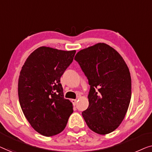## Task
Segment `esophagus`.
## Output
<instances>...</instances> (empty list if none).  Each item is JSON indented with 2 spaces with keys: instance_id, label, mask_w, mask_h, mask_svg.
I'll use <instances>...</instances> for the list:
<instances>
[{
  "instance_id": "esophagus-1",
  "label": "esophagus",
  "mask_w": 152,
  "mask_h": 152,
  "mask_svg": "<svg viewBox=\"0 0 152 152\" xmlns=\"http://www.w3.org/2000/svg\"><path fill=\"white\" fill-rule=\"evenodd\" d=\"M72 102L73 103L74 105H76L77 103V100L76 99H72Z\"/></svg>"
}]
</instances>
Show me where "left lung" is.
Returning a JSON list of instances; mask_svg holds the SVG:
<instances>
[{
    "label": "left lung",
    "mask_w": 152,
    "mask_h": 152,
    "mask_svg": "<svg viewBox=\"0 0 152 152\" xmlns=\"http://www.w3.org/2000/svg\"><path fill=\"white\" fill-rule=\"evenodd\" d=\"M90 85L89 106L82 115L89 129L98 134L114 131L123 121L132 95V80L119 53L105 43H98L77 53Z\"/></svg>",
    "instance_id": "1"
}]
</instances>
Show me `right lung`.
I'll list each match as a JSON object with an SVG mask.
<instances>
[{
    "label": "right lung",
    "mask_w": 152,
    "mask_h": 152,
    "mask_svg": "<svg viewBox=\"0 0 152 152\" xmlns=\"http://www.w3.org/2000/svg\"><path fill=\"white\" fill-rule=\"evenodd\" d=\"M75 54V50L40 47L29 56L20 72L21 109L31 127L45 136L63 132L73 113L72 103L64 98L60 83Z\"/></svg>",
    "instance_id": "1"
}]
</instances>
